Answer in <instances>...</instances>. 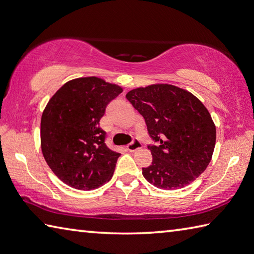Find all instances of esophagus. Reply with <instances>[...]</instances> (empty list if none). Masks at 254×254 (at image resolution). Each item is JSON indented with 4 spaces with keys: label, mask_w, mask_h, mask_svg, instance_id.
<instances>
[{
    "label": "esophagus",
    "mask_w": 254,
    "mask_h": 254,
    "mask_svg": "<svg viewBox=\"0 0 254 254\" xmlns=\"http://www.w3.org/2000/svg\"><path fill=\"white\" fill-rule=\"evenodd\" d=\"M140 148H141V143L138 140H133L131 143H129V145L127 146L128 151H130V152H133V151H136L138 149H140Z\"/></svg>",
    "instance_id": "34e87169"
}]
</instances>
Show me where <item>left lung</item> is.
I'll list each match as a JSON object with an SVG mask.
<instances>
[{
    "instance_id": "left-lung-1",
    "label": "left lung",
    "mask_w": 254,
    "mask_h": 254,
    "mask_svg": "<svg viewBox=\"0 0 254 254\" xmlns=\"http://www.w3.org/2000/svg\"><path fill=\"white\" fill-rule=\"evenodd\" d=\"M126 98L145 118L152 162L142 168L148 183L162 190L192 183L211 161L216 126L204 105L183 88L154 84L128 92Z\"/></svg>"
}]
</instances>
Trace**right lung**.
Returning a JSON list of instances; mask_svg holds the SVG:
<instances>
[{
	"instance_id": "add662e5",
	"label": "right lung",
	"mask_w": 254,
	"mask_h": 254,
	"mask_svg": "<svg viewBox=\"0 0 254 254\" xmlns=\"http://www.w3.org/2000/svg\"><path fill=\"white\" fill-rule=\"evenodd\" d=\"M122 92L121 86L90 76L69 80L47 103L41 119L42 152L71 188L88 191L112 179L121 154L106 146L99 121Z\"/></svg>"
}]
</instances>
